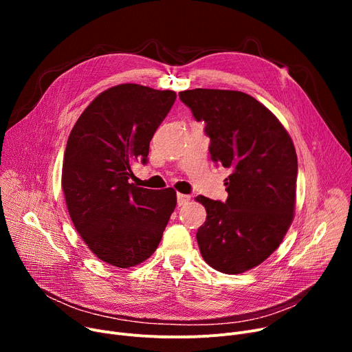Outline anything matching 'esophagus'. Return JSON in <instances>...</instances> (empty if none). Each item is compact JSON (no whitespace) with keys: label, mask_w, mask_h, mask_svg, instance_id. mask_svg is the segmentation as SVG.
Here are the masks:
<instances>
[{"label":"esophagus","mask_w":352,"mask_h":352,"mask_svg":"<svg viewBox=\"0 0 352 352\" xmlns=\"http://www.w3.org/2000/svg\"><path fill=\"white\" fill-rule=\"evenodd\" d=\"M190 195H186V194H177V204H178V207H181V206H186L187 202L190 201Z\"/></svg>","instance_id":"obj_1"}]
</instances>
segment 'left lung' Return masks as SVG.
<instances>
[{
    "instance_id": "obj_1",
    "label": "left lung",
    "mask_w": 352,
    "mask_h": 352,
    "mask_svg": "<svg viewBox=\"0 0 352 352\" xmlns=\"http://www.w3.org/2000/svg\"><path fill=\"white\" fill-rule=\"evenodd\" d=\"M179 100L206 122L211 160L232 171L226 202L197 197L207 210L197 231L201 255L217 271L245 272L280 247L292 223L298 173L292 140L245 92L195 88L181 91Z\"/></svg>"
}]
</instances>
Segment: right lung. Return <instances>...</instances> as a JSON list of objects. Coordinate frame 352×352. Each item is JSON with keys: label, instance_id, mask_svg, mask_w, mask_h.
Here are the masks:
<instances>
[{"label": "right lung", "instance_id": "right-lung-1", "mask_svg": "<svg viewBox=\"0 0 352 352\" xmlns=\"http://www.w3.org/2000/svg\"><path fill=\"white\" fill-rule=\"evenodd\" d=\"M177 98L174 91L121 84L92 101L71 129L63 191L74 227L101 261L135 267L157 250L177 206L173 188L133 184L150 141Z\"/></svg>", "mask_w": 352, "mask_h": 352}]
</instances>
